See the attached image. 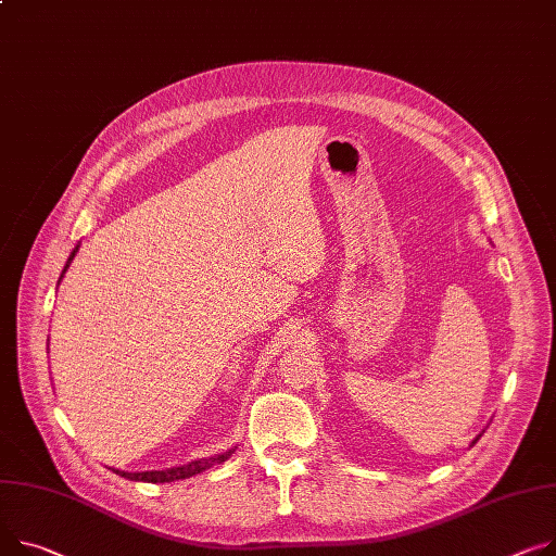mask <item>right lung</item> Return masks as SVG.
<instances>
[{"label":"right lung","mask_w":556,"mask_h":556,"mask_svg":"<svg viewBox=\"0 0 556 556\" xmlns=\"http://www.w3.org/2000/svg\"><path fill=\"white\" fill-rule=\"evenodd\" d=\"M76 250H78V248H76ZM76 250L71 252L66 266L71 264V258L76 256ZM64 270H66V268H64ZM230 454H232V452H226V454L207 458V460H194V463H190V465L172 467V469H163V471H138V473H131V471H118V469H116V473H121L123 478H129V480H144V483H172V480L190 478V476H197V473H201V471H205V469H210V467H214V465L226 463Z\"/></svg>","instance_id":"obj_1"}]
</instances>
